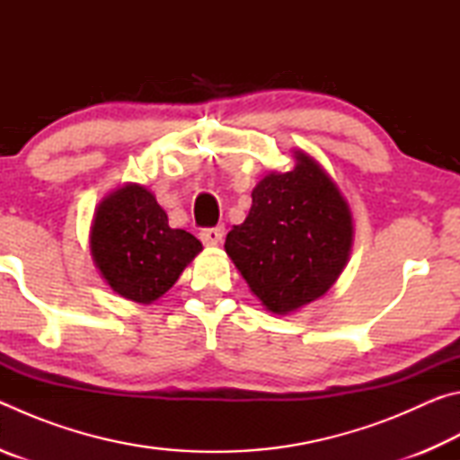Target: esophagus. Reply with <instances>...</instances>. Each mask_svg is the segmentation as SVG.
Masks as SVG:
<instances>
[{
    "instance_id": "esophagus-1",
    "label": "esophagus",
    "mask_w": 460,
    "mask_h": 460,
    "mask_svg": "<svg viewBox=\"0 0 460 460\" xmlns=\"http://www.w3.org/2000/svg\"><path fill=\"white\" fill-rule=\"evenodd\" d=\"M223 235H225V229L223 227H211V229H202L200 231V241L208 247H215L219 245L223 241Z\"/></svg>"
}]
</instances>
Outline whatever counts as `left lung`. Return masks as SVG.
<instances>
[{
	"instance_id": "left-lung-1",
	"label": "left lung",
	"mask_w": 460,
	"mask_h": 460,
	"mask_svg": "<svg viewBox=\"0 0 460 460\" xmlns=\"http://www.w3.org/2000/svg\"><path fill=\"white\" fill-rule=\"evenodd\" d=\"M290 172L255 184L252 208L225 252L266 310L290 314L331 290L353 247V215L337 182L305 150Z\"/></svg>"
}]
</instances>
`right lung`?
Instances as JSON below:
<instances>
[{
    "label": "right lung",
    "mask_w": 460,
    "mask_h": 460,
    "mask_svg": "<svg viewBox=\"0 0 460 460\" xmlns=\"http://www.w3.org/2000/svg\"><path fill=\"white\" fill-rule=\"evenodd\" d=\"M89 247L107 286L139 305L164 296L202 249L189 231L170 227L154 194L136 182L119 186L99 202Z\"/></svg>",
    "instance_id": "obj_1"
}]
</instances>
